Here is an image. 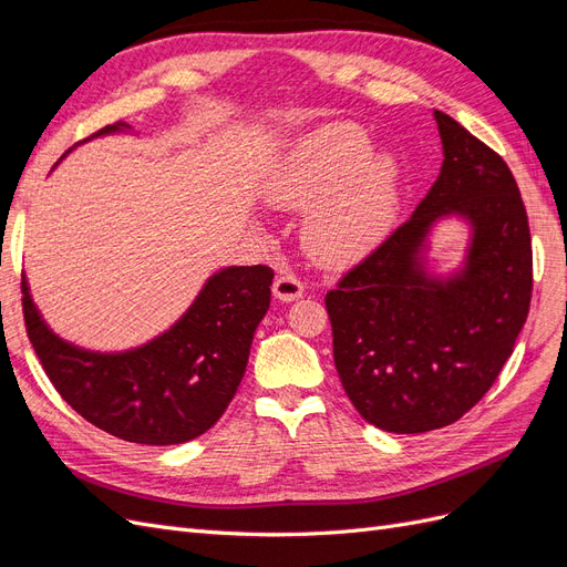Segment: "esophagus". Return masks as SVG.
<instances>
[{
    "label": "esophagus",
    "mask_w": 567,
    "mask_h": 567,
    "mask_svg": "<svg viewBox=\"0 0 567 567\" xmlns=\"http://www.w3.org/2000/svg\"><path fill=\"white\" fill-rule=\"evenodd\" d=\"M274 298L281 300V302H293L298 298H302L305 293V286L300 279H296L293 274H281V277L274 279Z\"/></svg>",
    "instance_id": "1"
}]
</instances>
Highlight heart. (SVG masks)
Listing matches in <instances>:
<instances>
[{
	"label": "heart",
	"mask_w": 567,
	"mask_h": 567,
	"mask_svg": "<svg viewBox=\"0 0 567 567\" xmlns=\"http://www.w3.org/2000/svg\"><path fill=\"white\" fill-rule=\"evenodd\" d=\"M357 125H326L300 140L271 169L262 198L279 210H305L300 241L323 267H350L367 257L398 215V165L369 153Z\"/></svg>",
	"instance_id": "heart-1"
}]
</instances>
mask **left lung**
<instances>
[{
    "label": "left lung",
    "mask_w": 567,
    "mask_h": 567,
    "mask_svg": "<svg viewBox=\"0 0 567 567\" xmlns=\"http://www.w3.org/2000/svg\"><path fill=\"white\" fill-rule=\"evenodd\" d=\"M442 169L402 227L326 293L333 362L350 402L388 433L458 421L492 388L516 346L532 298L527 213L499 153L435 111ZM472 227L464 267L426 271L437 218Z\"/></svg>",
    "instance_id": "8db88e82"
}]
</instances>
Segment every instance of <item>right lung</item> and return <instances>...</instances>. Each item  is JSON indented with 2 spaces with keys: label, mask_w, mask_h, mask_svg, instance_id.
I'll return each instance as SVG.
<instances>
[{
  "label": "right lung",
  "mask_w": 567,
  "mask_h": 567,
  "mask_svg": "<svg viewBox=\"0 0 567 567\" xmlns=\"http://www.w3.org/2000/svg\"><path fill=\"white\" fill-rule=\"evenodd\" d=\"M127 130L115 123L90 140ZM271 279L265 265L219 269L179 321L125 352H92L59 338L25 279L23 317L49 381L82 419L127 442L182 444L213 427L234 400L269 310Z\"/></svg>",
  "instance_id": "right-lung-1"
}]
</instances>
